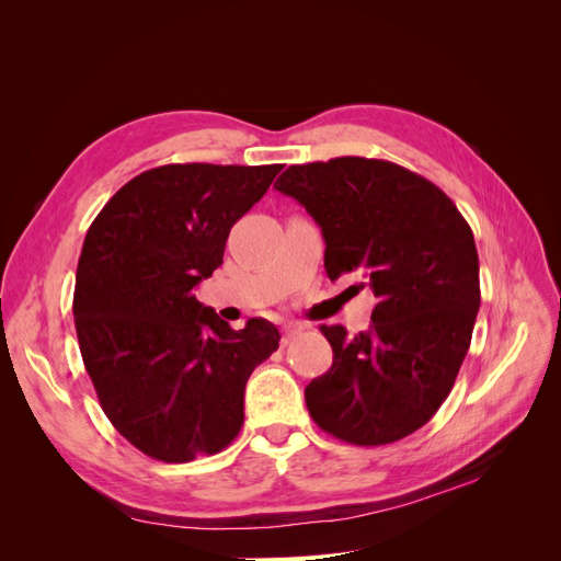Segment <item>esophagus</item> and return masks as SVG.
<instances>
[{
    "label": "esophagus",
    "mask_w": 561,
    "mask_h": 561,
    "mask_svg": "<svg viewBox=\"0 0 561 561\" xmlns=\"http://www.w3.org/2000/svg\"><path fill=\"white\" fill-rule=\"evenodd\" d=\"M299 334H301V330H299V328H285V330H283V339H280V344H283V346L293 344Z\"/></svg>",
    "instance_id": "1"
}]
</instances>
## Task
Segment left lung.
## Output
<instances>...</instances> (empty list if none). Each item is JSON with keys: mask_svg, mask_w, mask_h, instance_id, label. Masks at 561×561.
Masks as SVG:
<instances>
[{"mask_svg": "<svg viewBox=\"0 0 561 561\" xmlns=\"http://www.w3.org/2000/svg\"><path fill=\"white\" fill-rule=\"evenodd\" d=\"M274 190L299 201L325 239L334 280L360 271L377 297L367 332L320 325L332 367L304 398L351 445L398 443L449 396L480 309V260L451 198L407 168L363 157L290 165Z\"/></svg>", "mask_w": 561, "mask_h": 561, "instance_id": "1", "label": "left lung"}]
</instances>
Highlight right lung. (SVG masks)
<instances>
[{
	"instance_id": "1",
	"label": "right lung",
	"mask_w": 561,
	"mask_h": 561,
	"mask_svg": "<svg viewBox=\"0 0 561 561\" xmlns=\"http://www.w3.org/2000/svg\"><path fill=\"white\" fill-rule=\"evenodd\" d=\"M280 168H151L83 239L72 307L81 358L112 426L157 461L222 451L243 426L252 369L278 348L274 322L231 330L194 287L222 264L231 227Z\"/></svg>"
}]
</instances>
